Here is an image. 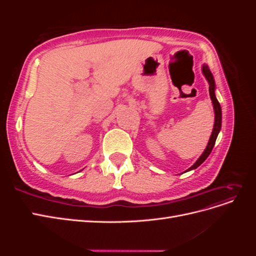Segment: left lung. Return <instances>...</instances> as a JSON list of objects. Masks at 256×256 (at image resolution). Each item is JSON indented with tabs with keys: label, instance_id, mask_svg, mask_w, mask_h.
Wrapping results in <instances>:
<instances>
[{
	"label": "left lung",
	"instance_id": "obj_1",
	"mask_svg": "<svg viewBox=\"0 0 256 256\" xmlns=\"http://www.w3.org/2000/svg\"><path fill=\"white\" fill-rule=\"evenodd\" d=\"M202 72L204 74V76L206 78L208 84H209V95H210V99H212V106H214V128H212V132L210 134V138H209V141L208 144L206 146L205 150L203 152V154H200L198 157V159L196 161V164H193L191 168H189L188 170H186V172H189L191 170H196L198 166H200V164H203V162L207 159V157L210 154L216 140V136H218L220 130H221V122H222V111H221V106L218 102V99L216 97V83H214V76L210 72V69L208 68V66L206 64H203L202 66Z\"/></svg>",
	"mask_w": 256,
	"mask_h": 256
}]
</instances>
